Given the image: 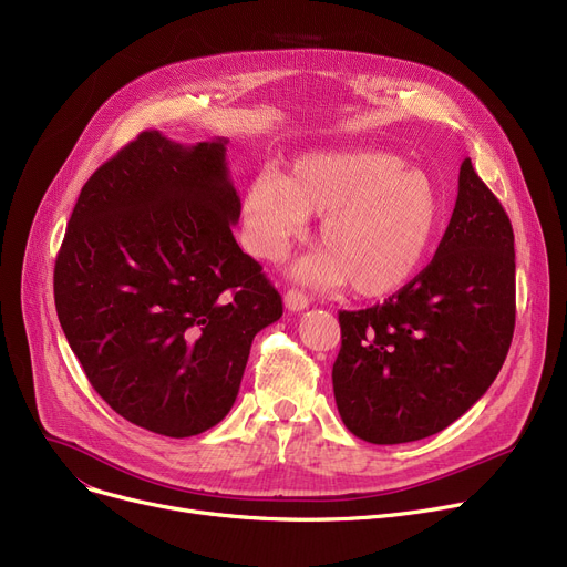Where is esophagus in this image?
I'll return each mask as SVG.
<instances>
[{"label": "esophagus", "instance_id": "1", "mask_svg": "<svg viewBox=\"0 0 567 567\" xmlns=\"http://www.w3.org/2000/svg\"><path fill=\"white\" fill-rule=\"evenodd\" d=\"M310 306V301H308V296L303 293V291H299V289H289L287 293H285V308L287 310H291V312H301V310H306Z\"/></svg>", "mask_w": 567, "mask_h": 567}]
</instances>
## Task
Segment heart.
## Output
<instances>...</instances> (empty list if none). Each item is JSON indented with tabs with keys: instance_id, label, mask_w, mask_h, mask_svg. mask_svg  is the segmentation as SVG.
<instances>
[{
	"instance_id": "heart-1",
	"label": "heart",
	"mask_w": 567,
	"mask_h": 567,
	"mask_svg": "<svg viewBox=\"0 0 567 567\" xmlns=\"http://www.w3.org/2000/svg\"><path fill=\"white\" fill-rule=\"evenodd\" d=\"M241 208L248 246L268 261L289 252L310 216L321 218L317 241L323 250L306 257L296 276L321 287L349 280L370 299L395 293L419 276L443 225L436 178L381 148L315 152L285 176L259 172Z\"/></svg>"
}]
</instances>
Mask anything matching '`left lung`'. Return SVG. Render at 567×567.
<instances>
[{
  "instance_id": "left-lung-1",
  "label": "left lung",
  "mask_w": 567,
  "mask_h": 567,
  "mask_svg": "<svg viewBox=\"0 0 567 567\" xmlns=\"http://www.w3.org/2000/svg\"><path fill=\"white\" fill-rule=\"evenodd\" d=\"M338 319L336 404L368 443L432 436L487 393L515 331V234L468 158L434 259L381 306Z\"/></svg>"
}]
</instances>
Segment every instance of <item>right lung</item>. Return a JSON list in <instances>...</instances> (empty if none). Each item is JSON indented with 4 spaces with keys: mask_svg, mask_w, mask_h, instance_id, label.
I'll list each match as a JSON object with an SVG mask.
<instances>
[{
    "mask_svg": "<svg viewBox=\"0 0 567 567\" xmlns=\"http://www.w3.org/2000/svg\"><path fill=\"white\" fill-rule=\"evenodd\" d=\"M225 137L144 131L84 184L54 264V306L94 391L126 421L184 439L229 413L278 289L238 248Z\"/></svg>",
    "mask_w": 567,
    "mask_h": 567,
    "instance_id": "right-lung-1",
    "label": "right lung"
}]
</instances>
